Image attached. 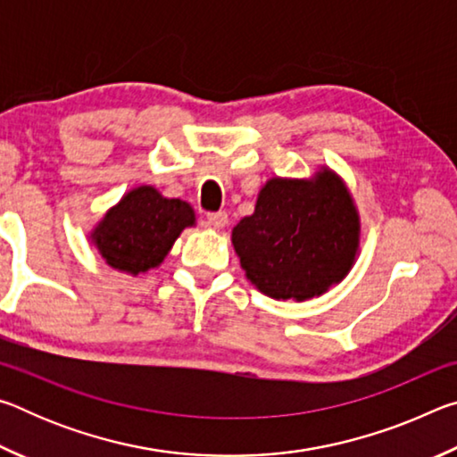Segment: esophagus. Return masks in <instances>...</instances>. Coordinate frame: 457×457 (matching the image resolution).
<instances>
[{
    "instance_id": "esophagus-1",
    "label": "esophagus",
    "mask_w": 457,
    "mask_h": 457,
    "mask_svg": "<svg viewBox=\"0 0 457 457\" xmlns=\"http://www.w3.org/2000/svg\"><path fill=\"white\" fill-rule=\"evenodd\" d=\"M207 223L213 226L215 229H223L228 226V213L226 212H213L207 213Z\"/></svg>"
}]
</instances>
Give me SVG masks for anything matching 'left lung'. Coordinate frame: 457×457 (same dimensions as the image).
<instances>
[{
	"mask_svg": "<svg viewBox=\"0 0 457 457\" xmlns=\"http://www.w3.org/2000/svg\"><path fill=\"white\" fill-rule=\"evenodd\" d=\"M361 220L343 179L322 167L311 179L272 177L256 210L231 231L247 280L276 300L320 296L351 272Z\"/></svg>",
	"mask_w": 457,
	"mask_h": 457,
	"instance_id": "obj_1",
	"label": "left lung"
}]
</instances>
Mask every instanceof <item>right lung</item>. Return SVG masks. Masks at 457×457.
<instances>
[{"instance_id": "right-lung-1", "label": "right lung", "mask_w": 457, "mask_h": 457, "mask_svg": "<svg viewBox=\"0 0 457 457\" xmlns=\"http://www.w3.org/2000/svg\"><path fill=\"white\" fill-rule=\"evenodd\" d=\"M191 226L195 212L187 201L167 199L151 185H141L104 213L90 239L108 266L137 276L157 268Z\"/></svg>"}]
</instances>
